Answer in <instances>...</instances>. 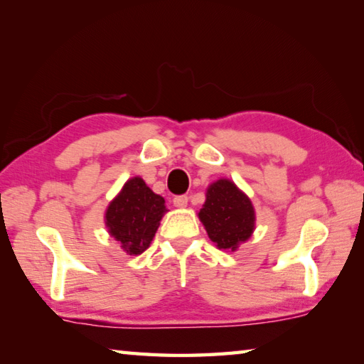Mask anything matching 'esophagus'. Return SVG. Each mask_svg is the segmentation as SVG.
Segmentation results:
<instances>
[{
  "label": "esophagus",
  "instance_id": "esophagus-1",
  "mask_svg": "<svg viewBox=\"0 0 364 364\" xmlns=\"http://www.w3.org/2000/svg\"><path fill=\"white\" fill-rule=\"evenodd\" d=\"M173 204L178 208H184L188 205V196H175L173 197Z\"/></svg>",
  "mask_w": 364,
  "mask_h": 364
}]
</instances>
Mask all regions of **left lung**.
<instances>
[{
	"instance_id": "1",
	"label": "left lung",
	"mask_w": 364,
	"mask_h": 364,
	"mask_svg": "<svg viewBox=\"0 0 364 364\" xmlns=\"http://www.w3.org/2000/svg\"><path fill=\"white\" fill-rule=\"evenodd\" d=\"M199 218L208 237L218 249L236 250L247 241L255 228V212L250 199L230 180H218L207 189V199Z\"/></svg>"
}]
</instances>
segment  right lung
Wrapping results in <instances>:
<instances>
[{
  "label": "right lung",
  "instance_id": "right-lung-1",
  "mask_svg": "<svg viewBox=\"0 0 364 364\" xmlns=\"http://www.w3.org/2000/svg\"><path fill=\"white\" fill-rule=\"evenodd\" d=\"M165 212L164 197L154 194L136 176L127 181L122 193L110 202L106 225L123 250L138 255L149 247Z\"/></svg>",
  "mask_w": 364,
  "mask_h": 364
}]
</instances>
